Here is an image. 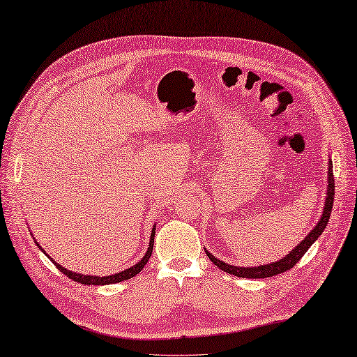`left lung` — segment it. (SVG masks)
<instances>
[{"label":"left lung","mask_w":357,"mask_h":357,"mask_svg":"<svg viewBox=\"0 0 357 357\" xmlns=\"http://www.w3.org/2000/svg\"><path fill=\"white\" fill-rule=\"evenodd\" d=\"M333 200H334V178H333V163L331 160L328 162V185H326V194H325V203H324V211L322 215L319 222L316 223V227L312 228L302 242L294 246L285 257L279 259L278 261H271V264H265V265H259V266H234L231 264H225L223 260L217 259L215 256H213L206 248V256L209 257V260L213 264L223 270L225 273H229L232 275H237V278H246V279H264V278H273V275H278L280 273H285L288 270H291L297 261H299L303 254L307 252L311 245L316 242V240L321 237V234L324 232L326 223L330 220V214L333 209Z\"/></svg>","instance_id":"left-lung-1"}]
</instances>
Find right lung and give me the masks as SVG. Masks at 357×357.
Here are the masks:
<instances>
[{
  "instance_id": "add662e5",
  "label": "right lung",
  "mask_w": 357,
  "mask_h": 357,
  "mask_svg": "<svg viewBox=\"0 0 357 357\" xmlns=\"http://www.w3.org/2000/svg\"><path fill=\"white\" fill-rule=\"evenodd\" d=\"M31 236H33L31 232ZM154 237H155V225L152 227V231H151V240H149V245H148V251L144 252V256L140 261H137L135 265H132L130 268H128V270H123L120 273H115V274H111V275H89V274H82V273H74L70 270H66V268L61 266L60 264H56V261L49 256V254H46V251L41 248L40 243L36 242V240L33 238L35 245L38 246V248L41 250V252H45L47 259L52 261V264L60 270L64 275H68L69 279L75 280V282H79L83 283V285H111V283H119V282H123V280H128V279H132L134 275H137L138 273H140L143 270V266L148 264V260L151 257L152 254V248H154Z\"/></svg>"
}]
</instances>
